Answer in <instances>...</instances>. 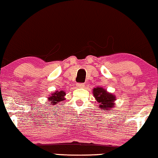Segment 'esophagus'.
I'll use <instances>...</instances> for the list:
<instances>
[{
    "mask_svg": "<svg viewBox=\"0 0 158 158\" xmlns=\"http://www.w3.org/2000/svg\"><path fill=\"white\" fill-rule=\"evenodd\" d=\"M76 86H77V88H83V87L85 86V85H84V83H78L76 84Z\"/></svg>",
    "mask_w": 158,
    "mask_h": 158,
    "instance_id": "esophagus-1",
    "label": "esophagus"
}]
</instances>
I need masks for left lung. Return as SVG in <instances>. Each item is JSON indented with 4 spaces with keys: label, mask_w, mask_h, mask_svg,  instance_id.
I'll return each instance as SVG.
<instances>
[{
    "label": "left lung",
    "mask_w": 158,
    "mask_h": 158,
    "mask_svg": "<svg viewBox=\"0 0 158 158\" xmlns=\"http://www.w3.org/2000/svg\"><path fill=\"white\" fill-rule=\"evenodd\" d=\"M93 94L97 102L100 103V108L102 110H107L108 108H112L114 106V100L116 97L102 88H94L93 89Z\"/></svg>",
    "instance_id": "left-lung-1"
}]
</instances>
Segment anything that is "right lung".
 Here are the masks:
<instances>
[{
    "label": "right lung",
    "instance_id": "obj_1",
    "mask_svg": "<svg viewBox=\"0 0 158 158\" xmlns=\"http://www.w3.org/2000/svg\"><path fill=\"white\" fill-rule=\"evenodd\" d=\"M65 92L63 91H56V92H54L53 94H51V96H50L49 98V101H51L52 105H56L57 102H61V101H63L64 100H65V99L64 98V95H65Z\"/></svg>",
    "mask_w": 158,
    "mask_h": 158
}]
</instances>
